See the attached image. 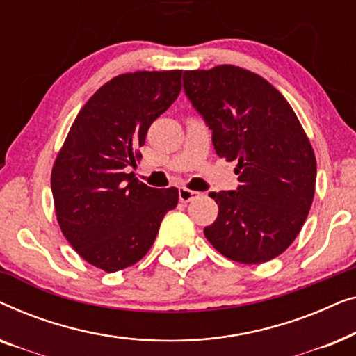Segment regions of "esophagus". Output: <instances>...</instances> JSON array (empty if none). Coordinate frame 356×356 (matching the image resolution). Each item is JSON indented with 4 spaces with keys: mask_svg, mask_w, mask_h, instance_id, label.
<instances>
[{
    "mask_svg": "<svg viewBox=\"0 0 356 356\" xmlns=\"http://www.w3.org/2000/svg\"><path fill=\"white\" fill-rule=\"evenodd\" d=\"M178 196L181 202H189V201H193V199H197L199 196H201V193L191 191V189H188V188H179Z\"/></svg>",
    "mask_w": 356,
    "mask_h": 356,
    "instance_id": "esophagus-1",
    "label": "esophagus"
}]
</instances>
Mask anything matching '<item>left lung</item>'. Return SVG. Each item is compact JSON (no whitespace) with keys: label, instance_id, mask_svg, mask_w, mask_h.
I'll use <instances>...</instances> for the list:
<instances>
[{"label":"left lung","instance_id":"obj_1","mask_svg":"<svg viewBox=\"0 0 356 356\" xmlns=\"http://www.w3.org/2000/svg\"><path fill=\"white\" fill-rule=\"evenodd\" d=\"M184 94L212 129L218 157L236 160V191L211 193L218 216L204 235L228 259L261 264L282 254L313 204L316 157L285 97L232 65L184 71Z\"/></svg>","mask_w":356,"mask_h":356}]
</instances>
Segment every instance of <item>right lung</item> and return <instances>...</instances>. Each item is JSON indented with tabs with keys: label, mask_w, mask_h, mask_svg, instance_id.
I'll use <instances>...</instances> for the list:
<instances>
[{
	"label": "right lung",
	"mask_w": 356,
	"mask_h": 356,
	"mask_svg": "<svg viewBox=\"0 0 356 356\" xmlns=\"http://www.w3.org/2000/svg\"><path fill=\"white\" fill-rule=\"evenodd\" d=\"M181 72L116 76L82 106L51 170L56 220L77 254L105 272L136 264L154 245L178 189H155L128 172L150 124L177 100Z\"/></svg>",
	"instance_id": "add662e5"
}]
</instances>
